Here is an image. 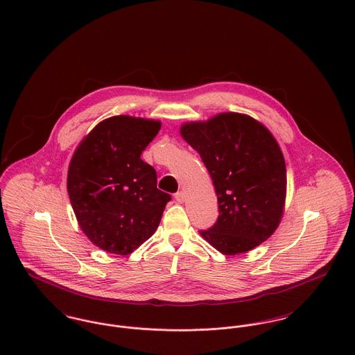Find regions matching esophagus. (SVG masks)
Segmentation results:
<instances>
[{
	"label": "esophagus",
	"mask_w": 355,
	"mask_h": 355,
	"mask_svg": "<svg viewBox=\"0 0 355 355\" xmlns=\"http://www.w3.org/2000/svg\"><path fill=\"white\" fill-rule=\"evenodd\" d=\"M175 200H176L179 203L184 202V201H186V196H184V193H183V191L176 193V194H175Z\"/></svg>",
	"instance_id": "1"
}]
</instances>
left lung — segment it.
<instances>
[{"label":"left lung","mask_w":355,"mask_h":355,"mask_svg":"<svg viewBox=\"0 0 355 355\" xmlns=\"http://www.w3.org/2000/svg\"><path fill=\"white\" fill-rule=\"evenodd\" d=\"M200 153L217 194L218 218L201 236L225 255L248 253L277 230L286 206L287 171L273 134L252 116L223 112L180 125Z\"/></svg>","instance_id":"obj_1"}]
</instances>
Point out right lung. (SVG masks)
Instances as JSON below:
<instances>
[{
    "label": "right lung",
    "mask_w": 355,
    "mask_h": 355,
    "mask_svg": "<svg viewBox=\"0 0 355 355\" xmlns=\"http://www.w3.org/2000/svg\"><path fill=\"white\" fill-rule=\"evenodd\" d=\"M161 121L128 114L100 121L69 161L67 190L78 224L106 253L128 255L155 232L171 196L141 154Z\"/></svg>",
    "instance_id": "obj_1"
}]
</instances>
